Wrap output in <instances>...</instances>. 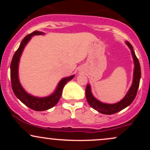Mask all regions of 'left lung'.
<instances>
[{"instance_id":"obj_1","label":"left lung","mask_w":150,"mask_h":150,"mask_svg":"<svg viewBox=\"0 0 150 150\" xmlns=\"http://www.w3.org/2000/svg\"><path fill=\"white\" fill-rule=\"evenodd\" d=\"M127 45L129 46L130 49L131 50L132 58L135 63V68H134V77L133 81H132V86L125 95V97L119 102L114 104H108L101 103L97 99L93 97L92 92H91V88L89 85H87L85 89V95L87 101H88L89 104L92 108L95 109L96 111H99V113L103 114L111 115L116 113L118 111H121L123 108H126L133 101L137 94V89H138L139 85H140V80L141 77V69L140 63L137 56H135V51L133 50V47L128 42H126Z\"/></svg>"}]
</instances>
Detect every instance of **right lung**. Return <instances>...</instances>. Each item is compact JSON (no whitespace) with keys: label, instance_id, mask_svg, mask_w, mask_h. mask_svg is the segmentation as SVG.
<instances>
[{"label":"right lung","instance_id":"obj_1","mask_svg":"<svg viewBox=\"0 0 150 150\" xmlns=\"http://www.w3.org/2000/svg\"><path fill=\"white\" fill-rule=\"evenodd\" d=\"M44 34L43 32L36 30L32 33L26 36L22 39L21 44H20L18 50L15 51L13 59H12L11 64H10V79H11L12 89H13V92H14L15 96L24 104L28 106L31 109H33L34 111H45V110L49 109V108L53 107L55 105L57 104L61 97L62 91H63L65 85L68 81L71 80L75 76V75H72V76L65 77V78L61 80L54 93L47 97L38 98L33 97V96L27 94L24 90L21 85H20V82H19L18 79V63L19 61H20V56H21L22 52L25 45L30 41L32 36L39 35V34Z\"/></svg>","mask_w":150,"mask_h":150}]
</instances>
